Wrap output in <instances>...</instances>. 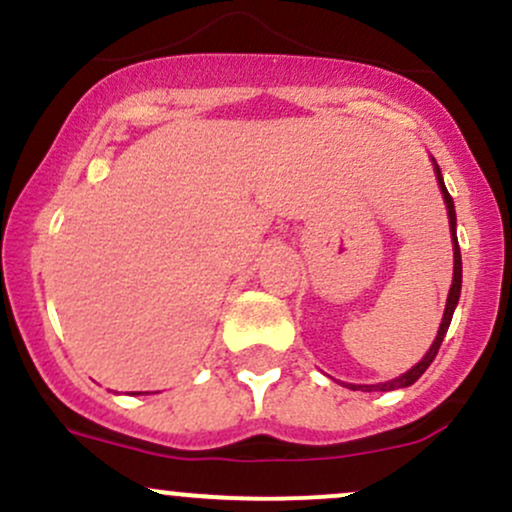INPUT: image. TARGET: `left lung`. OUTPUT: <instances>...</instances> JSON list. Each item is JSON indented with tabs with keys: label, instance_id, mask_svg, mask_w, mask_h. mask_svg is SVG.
Returning <instances> with one entry per match:
<instances>
[{
	"label": "left lung",
	"instance_id": "obj_1",
	"mask_svg": "<svg viewBox=\"0 0 512 512\" xmlns=\"http://www.w3.org/2000/svg\"><path fill=\"white\" fill-rule=\"evenodd\" d=\"M435 174H437V184H440L442 199H445V204H447L449 233H452V240H454V277H452V289H449L445 316H442L440 330H437V338L430 345V350L425 352V357L420 359V362L415 364L413 369H408V372L398 376V379L384 381V384H372V386H355V384H350V389H355V391L357 389H364V391H393V389H406V386L415 384V381H418L420 376L425 374V369H428L430 364H432V359H435L437 350H440L442 340H445L449 323H452V313H454V308H457V303H459V294H462V252H459V243H457V213H454V201H452V196H449V192H447L445 182H442V172H440V167H437V162H435Z\"/></svg>",
	"mask_w": 512,
	"mask_h": 512
}]
</instances>
